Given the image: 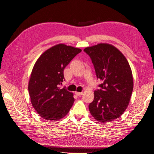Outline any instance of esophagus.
Masks as SVG:
<instances>
[{"label":"esophagus","instance_id":"1","mask_svg":"<svg viewBox=\"0 0 154 154\" xmlns=\"http://www.w3.org/2000/svg\"><path fill=\"white\" fill-rule=\"evenodd\" d=\"M75 94H76V95L77 96H81L83 95V92H75Z\"/></svg>","mask_w":154,"mask_h":154}]
</instances>
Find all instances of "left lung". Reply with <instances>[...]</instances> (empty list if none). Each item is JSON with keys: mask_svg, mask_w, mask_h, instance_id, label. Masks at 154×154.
Masks as SVG:
<instances>
[{"mask_svg": "<svg viewBox=\"0 0 154 154\" xmlns=\"http://www.w3.org/2000/svg\"><path fill=\"white\" fill-rule=\"evenodd\" d=\"M84 51L90 57L96 76L102 84L94 91V99L88 108L99 122H109L120 117L130 101L134 82L132 70L125 56L109 44L86 47Z\"/></svg>", "mask_w": 154, "mask_h": 154, "instance_id": "obj_1", "label": "left lung"}]
</instances>
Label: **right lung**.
<instances>
[{
	"label": "right lung",
	"mask_w": 154,
	"mask_h": 154,
	"mask_svg": "<svg viewBox=\"0 0 154 154\" xmlns=\"http://www.w3.org/2000/svg\"><path fill=\"white\" fill-rule=\"evenodd\" d=\"M81 49L60 44L45 51L36 61L29 82L32 106L42 118L59 120L66 116L74 102L73 94L60 85L63 70Z\"/></svg>",
	"instance_id": "add662e5"
}]
</instances>
